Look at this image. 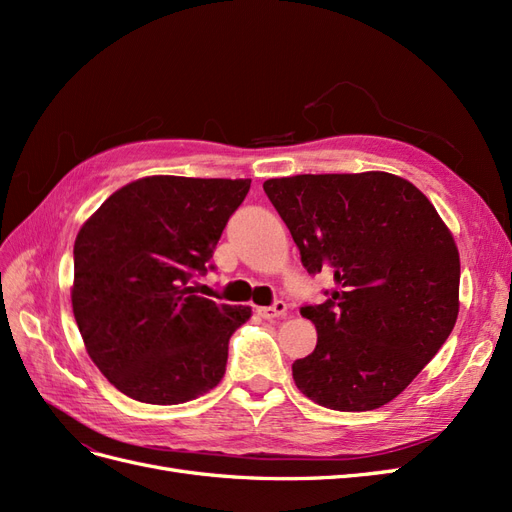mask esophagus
Masks as SVG:
<instances>
[{"instance_id": "34e87169", "label": "esophagus", "mask_w": 512, "mask_h": 512, "mask_svg": "<svg viewBox=\"0 0 512 512\" xmlns=\"http://www.w3.org/2000/svg\"><path fill=\"white\" fill-rule=\"evenodd\" d=\"M258 314L265 320H273V318H286L288 314V305L284 301H275L271 307H258Z\"/></svg>"}]
</instances>
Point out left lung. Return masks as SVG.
<instances>
[{
  "mask_svg": "<svg viewBox=\"0 0 512 512\" xmlns=\"http://www.w3.org/2000/svg\"><path fill=\"white\" fill-rule=\"evenodd\" d=\"M307 273L335 288L301 307L318 344L292 363L297 389L339 412L376 410L418 376L459 314V250L429 198L382 170L262 183Z\"/></svg>",
  "mask_w": 512,
  "mask_h": 512,
  "instance_id": "left-lung-1",
  "label": "left lung"
}]
</instances>
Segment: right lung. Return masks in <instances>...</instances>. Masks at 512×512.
Listing matches in <instances>:
<instances>
[{
	"instance_id": "obj_1",
	"label": "right lung",
	"mask_w": 512,
	"mask_h": 512,
	"mask_svg": "<svg viewBox=\"0 0 512 512\" xmlns=\"http://www.w3.org/2000/svg\"><path fill=\"white\" fill-rule=\"evenodd\" d=\"M252 179L153 175L108 196L74 241L72 312L117 391L175 406L220 384L228 342L252 309L196 294Z\"/></svg>"
}]
</instances>
